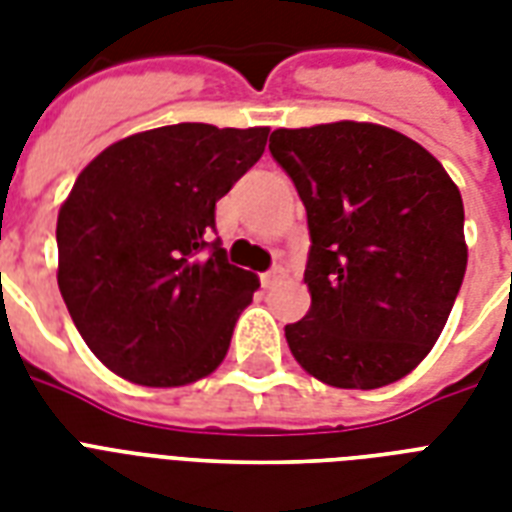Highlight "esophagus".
<instances>
[{"mask_svg":"<svg viewBox=\"0 0 512 512\" xmlns=\"http://www.w3.org/2000/svg\"><path fill=\"white\" fill-rule=\"evenodd\" d=\"M284 276H287V271H284L281 265H276V268H271V271H265L263 276H260V281H263L265 289H271V287H276V284H279Z\"/></svg>","mask_w":512,"mask_h":512,"instance_id":"1","label":"esophagus"}]
</instances>
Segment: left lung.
<instances>
[{
	"instance_id": "obj_1",
	"label": "left lung",
	"mask_w": 512,
	"mask_h": 512,
	"mask_svg": "<svg viewBox=\"0 0 512 512\" xmlns=\"http://www.w3.org/2000/svg\"><path fill=\"white\" fill-rule=\"evenodd\" d=\"M273 159L308 212L311 311L284 327L332 388L401 380L444 332L468 268L460 188L436 156L372 122L273 130Z\"/></svg>"
}]
</instances>
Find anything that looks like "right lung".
Instances as JSON below:
<instances>
[{
  "label": "right lung",
  "instance_id": "right-lung-1",
  "mask_svg": "<svg viewBox=\"0 0 512 512\" xmlns=\"http://www.w3.org/2000/svg\"><path fill=\"white\" fill-rule=\"evenodd\" d=\"M265 140L268 127L170 124L116 140L79 172L55 228L58 287L114 374L180 388L223 364L260 279L209 236Z\"/></svg>",
  "mask_w": 512,
  "mask_h": 512
}]
</instances>
